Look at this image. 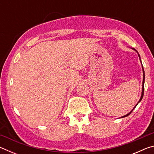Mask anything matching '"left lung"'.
I'll return each mask as SVG.
<instances>
[{"mask_svg": "<svg viewBox=\"0 0 154 154\" xmlns=\"http://www.w3.org/2000/svg\"><path fill=\"white\" fill-rule=\"evenodd\" d=\"M132 49H134V50H135V51H136L137 52V51L136 50V49H134V48H132ZM137 53H138V52H137ZM139 59L140 60V55H139ZM143 67V66H142ZM143 88H142V94H141V96H140V100H139V103L140 102V100H142V98H143V94H144V82H145V72H144V70H143ZM137 106V105H136ZM136 106H134V109L135 108V107H136ZM133 109H132V110H133ZM132 110L131 111H130V113H128L127 115H126V116H123V117H122V118H124V117H126V116H129V115L130 114V113H131V112L132 111Z\"/></svg>", "mask_w": 154, "mask_h": 154, "instance_id": "obj_1", "label": "left lung"}]
</instances>
